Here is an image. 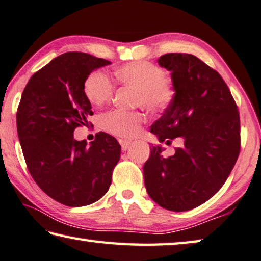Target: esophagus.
Returning a JSON list of instances; mask_svg holds the SVG:
<instances>
[{"instance_id": "obj_1", "label": "esophagus", "mask_w": 261, "mask_h": 261, "mask_svg": "<svg viewBox=\"0 0 261 261\" xmlns=\"http://www.w3.org/2000/svg\"><path fill=\"white\" fill-rule=\"evenodd\" d=\"M119 144H121L123 151H126L127 148H129L130 145H131V143L129 142V140H125V139H121V140H119Z\"/></svg>"}]
</instances>
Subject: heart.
<instances>
[{"mask_svg": "<svg viewBox=\"0 0 261 261\" xmlns=\"http://www.w3.org/2000/svg\"><path fill=\"white\" fill-rule=\"evenodd\" d=\"M115 76L122 85L135 89V105L143 106L152 114L166 111L175 98V86L166 77L165 69L150 61L137 60L124 64L116 69ZM84 93L92 105L100 107L111 101L115 85L106 73L95 71L87 76ZM144 122L145 114L142 110L114 109L101 117L103 130L123 138L137 135Z\"/></svg>", "mask_w": 261, "mask_h": 261, "instance_id": "obj_1", "label": "heart"}]
</instances>
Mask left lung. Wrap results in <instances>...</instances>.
Wrapping results in <instances>:
<instances>
[{
    "instance_id": "obj_1",
    "label": "left lung",
    "mask_w": 261,
    "mask_h": 261,
    "mask_svg": "<svg viewBox=\"0 0 261 261\" xmlns=\"http://www.w3.org/2000/svg\"><path fill=\"white\" fill-rule=\"evenodd\" d=\"M159 64L172 72L176 95L152 124L161 143L181 137L171 156L155 145L144 165L148 195L172 212L203 204L225 184L241 152L239 111L220 73L188 53H167Z\"/></svg>"
}]
</instances>
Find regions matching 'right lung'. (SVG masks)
Listing matches in <instances>:
<instances>
[{
	"instance_id": "right-lung-1",
	"label": "right lung",
	"mask_w": 261,
	"mask_h": 261,
	"mask_svg": "<svg viewBox=\"0 0 261 261\" xmlns=\"http://www.w3.org/2000/svg\"><path fill=\"white\" fill-rule=\"evenodd\" d=\"M110 61L67 52L30 77L17 109V132L27 167L45 194L61 204H92L108 192L121 145L98 132L87 145L74 139L89 126L92 105L84 93L87 76Z\"/></svg>"
}]
</instances>
